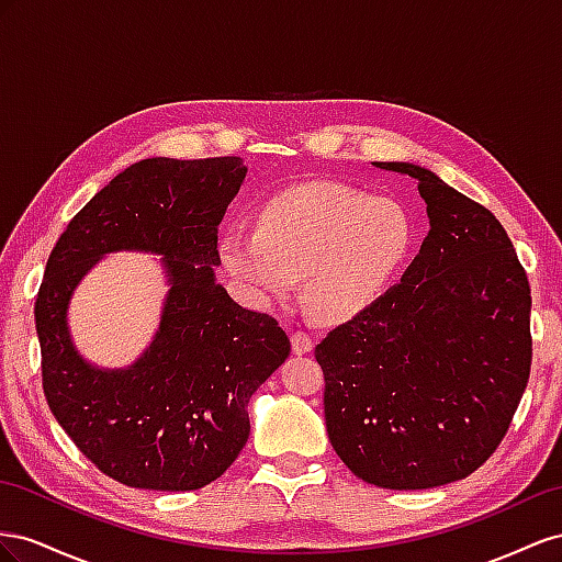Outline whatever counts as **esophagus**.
I'll return each instance as SVG.
<instances>
[{
  "label": "esophagus",
  "mask_w": 562,
  "mask_h": 562,
  "mask_svg": "<svg viewBox=\"0 0 562 562\" xmlns=\"http://www.w3.org/2000/svg\"><path fill=\"white\" fill-rule=\"evenodd\" d=\"M313 346H315V341L308 331H303V329L292 331V350L296 352V356H306V352L313 350Z\"/></svg>",
  "instance_id": "1"
}]
</instances>
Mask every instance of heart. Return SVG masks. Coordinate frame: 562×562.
<instances>
[{
  "mask_svg": "<svg viewBox=\"0 0 562 562\" xmlns=\"http://www.w3.org/2000/svg\"><path fill=\"white\" fill-rule=\"evenodd\" d=\"M407 210L341 183H303L268 198L256 231L233 226L218 237L228 276L251 301H286L303 276L311 306L348 319L389 290L412 249Z\"/></svg>",
  "mask_w": 562,
  "mask_h": 562,
  "instance_id": "obj_1",
  "label": "heart"
}]
</instances>
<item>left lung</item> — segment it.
Instances as JSON below:
<instances>
[{"mask_svg":"<svg viewBox=\"0 0 562 562\" xmlns=\"http://www.w3.org/2000/svg\"><path fill=\"white\" fill-rule=\"evenodd\" d=\"M419 181L430 231L395 286L315 346L331 447L360 480L428 490L494 454L532 367L530 282L502 223L436 173Z\"/></svg>","mask_w":562,"mask_h":562,"instance_id":"obj_1","label":"left lung"}]
</instances>
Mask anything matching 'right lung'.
<instances>
[{"label": "right lung", "mask_w": 562, "mask_h": 562, "mask_svg": "<svg viewBox=\"0 0 562 562\" xmlns=\"http://www.w3.org/2000/svg\"><path fill=\"white\" fill-rule=\"evenodd\" d=\"M245 173L239 157L140 159L75 214L46 261L35 301L46 403L122 485L188 492L226 473L249 438V397L292 350L276 317L243 308L214 278L218 223ZM117 248L162 252L172 290L151 348L103 373L76 356L65 308Z\"/></svg>", "instance_id": "add662e5"}]
</instances>
